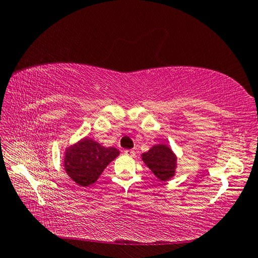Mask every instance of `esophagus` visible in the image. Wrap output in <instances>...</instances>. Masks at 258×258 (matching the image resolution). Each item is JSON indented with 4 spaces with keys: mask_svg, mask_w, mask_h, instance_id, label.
<instances>
[{
    "mask_svg": "<svg viewBox=\"0 0 258 258\" xmlns=\"http://www.w3.org/2000/svg\"><path fill=\"white\" fill-rule=\"evenodd\" d=\"M124 154L125 155H127V156H135V154H136V153H135V151H133V150H125L124 151Z\"/></svg>",
    "mask_w": 258,
    "mask_h": 258,
    "instance_id": "obj_1",
    "label": "esophagus"
}]
</instances>
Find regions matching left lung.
<instances>
[{"label": "left lung", "mask_w": 258, "mask_h": 258, "mask_svg": "<svg viewBox=\"0 0 258 258\" xmlns=\"http://www.w3.org/2000/svg\"><path fill=\"white\" fill-rule=\"evenodd\" d=\"M142 160L153 174L160 180H168L175 175L176 155L166 144L154 145L152 149L142 154Z\"/></svg>", "instance_id": "left-lung-1"}]
</instances>
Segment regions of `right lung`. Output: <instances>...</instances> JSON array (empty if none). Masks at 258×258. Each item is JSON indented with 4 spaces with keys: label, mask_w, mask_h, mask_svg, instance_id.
Wrapping results in <instances>:
<instances>
[{
    "label": "right lung",
    "mask_w": 258,
    "mask_h": 258,
    "mask_svg": "<svg viewBox=\"0 0 258 258\" xmlns=\"http://www.w3.org/2000/svg\"><path fill=\"white\" fill-rule=\"evenodd\" d=\"M118 155L119 151L115 147H105L91 139H83L67 149L64 169L76 184L86 187L95 183Z\"/></svg>",
    "instance_id": "add662e5"
}]
</instances>
